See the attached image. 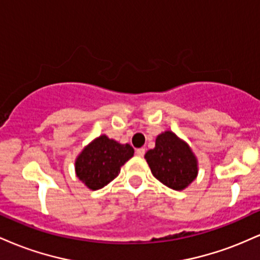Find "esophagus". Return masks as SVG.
Instances as JSON below:
<instances>
[{"mask_svg": "<svg viewBox=\"0 0 260 260\" xmlns=\"http://www.w3.org/2000/svg\"><path fill=\"white\" fill-rule=\"evenodd\" d=\"M136 154H137V156L143 157V156H144V154H145V149H144V148H139V149H137V150H136Z\"/></svg>", "mask_w": 260, "mask_h": 260, "instance_id": "esophagus-1", "label": "esophagus"}]
</instances>
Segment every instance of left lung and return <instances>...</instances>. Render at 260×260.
<instances>
[{"label":"left lung","mask_w":260,"mask_h":260,"mask_svg":"<svg viewBox=\"0 0 260 260\" xmlns=\"http://www.w3.org/2000/svg\"><path fill=\"white\" fill-rule=\"evenodd\" d=\"M144 157L154 177L171 189H184L198 175V160L192 149L171 131L159 134L155 148Z\"/></svg>","instance_id":"obj_1"}]
</instances>
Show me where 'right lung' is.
<instances>
[{
    "mask_svg": "<svg viewBox=\"0 0 260 260\" xmlns=\"http://www.w3.org/2000/svg\"><path fill=\"white\" fill-rule=\"evenodd\" d=\"M129 144H120L105 134L83 149L76 159V174L89 189L105 187L120 174L121 168L133 156Z\"/></svg>",
    "mask_w": 260,
    "mask_h": 260,
    "instance_id": "right-lung-1",
    "label": "right lung"
}]
</instances>
